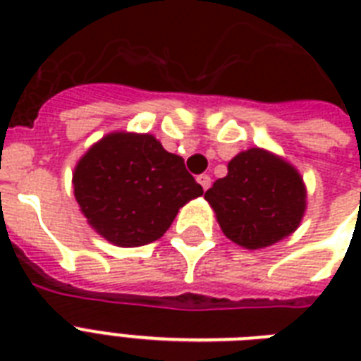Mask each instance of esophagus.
I'll return each mask as SVG.
<instances>
[{"mask_svg":"<svg viewBox=\"0 0 361 361\" xmlns=\"http://www.w3.org/2000/svg\"><path fill=\"white\" fill-rule=\"evenodd\" d=\"M197 181H198V183H200V185H202L204 191H208L209 185H212V178H209L208 174H200L197 178Z\"/></svg>","mask_w":361,"mask_h":361,"instance_id":"esophagus-1","label":"esophagus"}]
</instances>
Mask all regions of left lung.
<instances>
[{
  "mask_svg": "<svg viewBox=\"0 0 361 361\" xmlns=\"http://www.w3.org/2000/svg\"><path fill=\"white\" fill-rule=\"evenodd\" d=\"M204 198L226 238L247 249L268 247L296 231L305 212V187L283 159L252 147L232 159L228 174Z\"/></svg>",
  "mask_w": 361,
  "mask_h": 361,
  "instance_id": "left-lung-1",
  "label": "left lung"
}]
</instances>
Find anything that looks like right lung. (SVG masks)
I'll list each match as a JSON object with an SVG mask.
<instances>
[{"mask_svg": "<svg viewBox=\"0 0 361 361\" xmlns=\"http://www.w3.org/2000/svg\"><path fill=\"white\" fill-rule=\"evenodd\" d=\"M73 185L87 223L120 247L159 240L178 209L204 192L183 159L133 133L97 142L76 164Z\"/></svg>", "mask_w": 361, "mask_h": 361, "instance_id": "1", "label": "right lung"}]
</instances>
